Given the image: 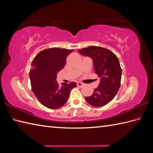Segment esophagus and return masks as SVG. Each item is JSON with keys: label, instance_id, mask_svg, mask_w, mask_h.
I'll return each mask as SVG.
<instances>
[{"label": "esophagus", "instance_id": "esophagus-1", "mask_svg": "<svg viewBox=\"0 0 153 153\" xmlns=\"http://www.w3.org/2000/svg\"><path fill=\"white\" fill-rule=\"evenodd\" d=\"M77 85L78 87H82L84 85L83 83H81V82H77Z\"/></svg>", "mask_w": 153, "mask_h": 153}]
</instances>
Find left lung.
I'll list each match as a JSON object with an SVG mask.
<instances>
[{
  "instance_id": "obj_1",
  "label": "left lung",
  "mask_w": 153,
  "mask_h": 153,
  "mask_svg": "<svg viewBox=\"0 0 153 153\" xmlns=\"http://www.w3.org/2000/svg\"><path fill=\"white\" fill-rule=\"evenodd\" d=\"M78 52L93 59L95 74L100 78L98 87L85 100L94 107L106 105L115 97L120 86L122 70L118 58L109 49L97 46H89Z\"/></svg>"
}]
</instances>
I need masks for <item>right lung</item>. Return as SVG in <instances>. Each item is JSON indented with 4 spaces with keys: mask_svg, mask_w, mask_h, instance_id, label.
Segmentation results:
<instances>
[{
    "mask_svg": "<svg viewBox=\"0 0 153 153\" xmlns=\"http://www.w3.org/2000/svg\"><path fill=\"white\" fill-rule=\"evenodd\" d=\"M74 50L61 48H49L40 51L32 62L29 72L31 88L35 97L45 107L55 109L65 105L70 93L77 86L76 82L60 86L56 74L66 64V59Z\"/></svg>",
    "mask_w": 153,
    "mask_h": 153,
    "instance_id": "obj_1",
    "label": "right lung"
}]
</instances>
